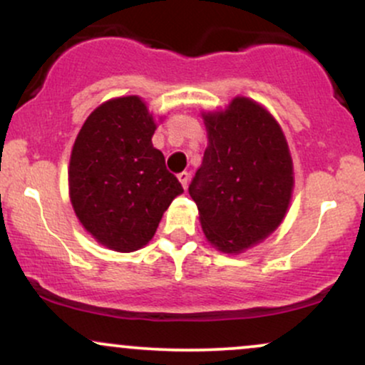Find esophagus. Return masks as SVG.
Here are the masks:
<instances>
[{"label":"esophagus","mask_w":365,"mask_h":365,"mask_svg":"<svg viewBox=\"0 0 365 365\" xmlns=\"http://www.w3.org/2000/svg\"><path fill=\"white\" fill-rule=\"evenodd\" d=\"M178 180H180V183H182V187L187 188L188 187V180H190V173H188V172L178 173Z\"/></svg>","instance_id":"34e87169"}]
</instances>
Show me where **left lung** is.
I'll use <instances>...</instances> for the list:
<instances>
[{"instance_id":"obj_1","label":"left lung","mask_w":365,"mask_h":365,"mask_svg":"<svg viewBox=\"0 0 365 365\" xmlns=\"http://www.w3.org/2000/svg\"><path fill=\"white\" fill-rule=\"evenodd\" d=\"M204 121L209 146L188 193L210 244L224 252L244 251L269 236L288 210V143L274 118L246 98L204 114Z\"/></svg>"}]
</instances>
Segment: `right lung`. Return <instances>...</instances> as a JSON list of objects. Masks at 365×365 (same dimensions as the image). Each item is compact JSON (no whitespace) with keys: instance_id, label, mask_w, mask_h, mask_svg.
<instances>
[{"instance_id":"1","label":"right lung","mask_w":365,"mask_h":365,"mask_svg":"<svg viewBox=\"0 0 365 365\" xmlns=\"http://www.w3.org/2000/svg\"><path fill=\"white\" fill-rule=\"evenodd\" d=\"M156 124L136 96L101 104L77 135L68 190L87 232L119 252L146 246L163 212L183 192L153 148Z\"/></svg>"}]
</instances>
